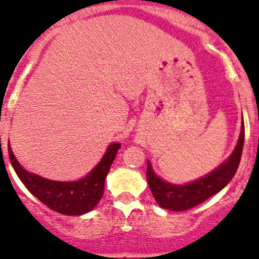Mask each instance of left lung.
I'll list each match as a JSON object with an SVG mask.
<instances>
[{
	"instance_id": "left-lung-1",
	"label": "left lung",
	"mask_w": 259,
	"mask_h": 259,
	"mask_svg": "<svg viewBox=\"0 0 259 259\" xmlns=\"http://www.w3.org/2000/svg\"><path fill=\"white\" fill-rule=\"evenodd\" d=\"M244 146V125H241L236 148L226 162L204 178L187 185H174L159 179L153 172L151 163L147 165V180L154 199L159 207L168 211H187L198 206L209 197L219 193L230 183L240 163Z\"/></svg>"
}]
</instances>
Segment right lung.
<instances>
[{
	"label": "right lung",
	"instance_id": "add662e5",
	"mask_svg": "<svg viewBox=\"0 0 259 259\" xmlns=\"http://www.w3.org/2000/svg\"><path fill=\"white\" fill-rule=\"evenodd\" d=\"M120 143H113L101 162L89 172L88 176L78 181H52L30 174L21 167L16 161L9 146V157L16 175L31 194L37 197L43 204L66 216H79L92 211L103 195L105 180L120 149Z\"/></svg>",
	"mask_w": 259,
	"mask_h": 259
}]
</instances>
